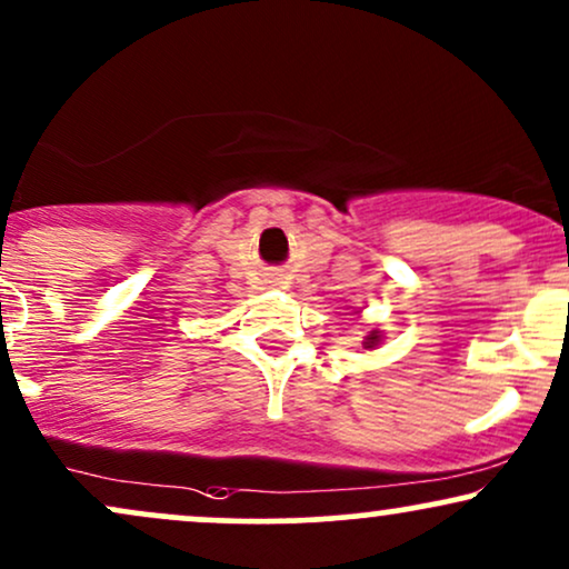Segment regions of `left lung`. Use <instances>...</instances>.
Masks as SVG:
<instances>
[{
	"label": "left lung",
	"instance_id": "obj_1",
	"mask_svg": "<svg viewBox=\"0 0 569 569\" xmlns=\"http://www.w3.org/2000/svg\"><path fill=\"white\" fill-rule=\"evenodd\" d=\"M379 341H381V331H371L366 337V341H362V345H366V350H373V347L379 345Z\"/></svg>",
	"mask_w": 569,
	"mask_h": 569
}]
</instances>
